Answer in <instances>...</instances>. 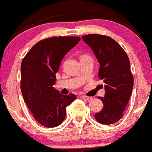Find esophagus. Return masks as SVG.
Masks as SVG:
<instances>
[{"label": "esophagus", "instance_id": "esophagus-1", "mask_svg": "<svg viewBox=\"0 0 152 152\" xmlns=\"http://www.w3.org/2000/svg\"><path fill=\"white\" fill-rule=\"evenodd\" d=\"M82 97L83 99H85L86 100V101H91V100L93 99V98L92 97H90V96H81Z\"/></svg>", "mask_w": 152, "mask_h": 152}]
</instances>
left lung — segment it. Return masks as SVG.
Instances as JSON below:
<instances>
[{"instance_id":"obj_1","label":"left lung","mask_w":152,"mask_h":152,"mask_svg":"<svg viewBox=\"0 0 152 152\" xmlns=\"http://www.w3.org/2000/svg\"><path fill=\"white\" fill-rule=\"evenodd\" d=\"M99 63L98 75L105 83L101 111L94 114L96 121L102 124H114L121 118L132 95L134 79L129 60L123 48L110 37L99 34L82 36Z\"/></svg>"}]
</instances>
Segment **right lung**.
<instances>
[{"label":"right lung","mask_w":152,"mask_h":152,"mask_svg":"<svg viewBox=\"0 0 152 152\" xmlns=\"http://www.w3.org/2000/svg\"><path fill=\"white\" fill-rule=\"evenodd\" d=\"M80 40L78 37H55L37 42L21 63L23 99L34 118L45 127H56L64 121L66 108L76 95H62L54 88L56 74L64 56Z\"/></svg>","instance_id":"1"}]
</instances>
